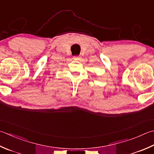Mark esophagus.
I'll return each mask as SVG.
<instances>
[{"mask_svg":"<svg viewBox=\"0 0 154 154\" xmlns=\"http://www.w3.org/2000/svg\"><path fill=\"white\" fill-rule=\"evenodd\" d=\"M80 58L79 56H74L73 57V59L74 60H79Z\"/></svg>","mask_w":154,"mask_h":154,"instance_id":"1","label":"esophagus"}]
</instances>
